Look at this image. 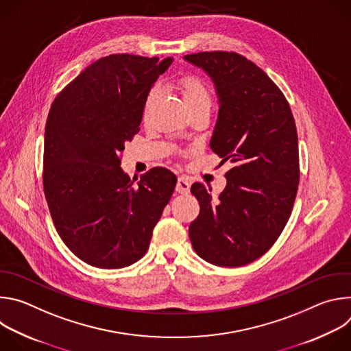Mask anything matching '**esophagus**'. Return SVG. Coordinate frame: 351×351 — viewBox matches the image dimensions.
<instances>
[{"mask_svg":"<svg viewBox=\"0 0 351 351\" xmlns=\"http://www.w3.org/2000/svg\"><path fill=\"white\" fill-rule=\"evenodd\" d=\"M176 191L180 194H187L190 191V182L184 178H179L176 183Z\"/></svg>","mask_w":351,"mask_h":351,"instance_id":"1","label":"esophagus"}]
</instances>
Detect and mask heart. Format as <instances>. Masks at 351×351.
<instances>
[{"mask_svg":"<svg viewBox=\"0 0 351 351\" xmlns=\"http://www.w3.org/2000/svg\"><path fill=\"white\" fill-rule=\"evenodd\" d=\"M179 90L182 93L184 106L189 112L199 111V110L210 111L213 106V94L204 80L195 76H184L179 82ZM158 95H160L158 87L149 88L148 93L145 94L144 103H143L144 118H147L149 114H152L158 99Z\"/></svg>","mask_w":351,"mask_h":351,"instance_id":"heart-1","label":"heart"}]
</instances>
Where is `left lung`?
<instances>
[{
	"mask_svg": "<svg viewBox=\"0 0 351 351\" xmlns=\"http://www.w3.org/2000/svg\"><path fill=\"white\" fill-rule=\"evenodd\" d=\"M184 60L214 82L219 111L210 147L233 164L218 197L193 183L199 214L189 226L190 241L210 264L247 265L274 245L293 210L300 180L294 118L279 87L243 56L214 51Z\"/></svg>",
	"mask_w": 351,
	"mask_h": 351,
	"instance_id": "obj_1",
	"label": "left lung"
}]
</instances>
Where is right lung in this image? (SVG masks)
I'll return each instance as SVG.
<instances>
[{
  "mask_svg": "<svg viewBox=\"0 0 351 351\" xmlns=\"http://www.w3.org/2000/svg\"><path fill=\"white\" fill-rule=\"evenodd\" d=\"M172 61L99 58L49 108L44 194L62 241L88 265L118 269L138 261L175 190L176 176L165 168L137 182L121 168L125 143L140 130L144 97Z\"/></svg>",
  "mask_w": 351,
  "mask_h": 351,
  "instance_id": "1",
  "label": "right lung"
}]
</instances>
